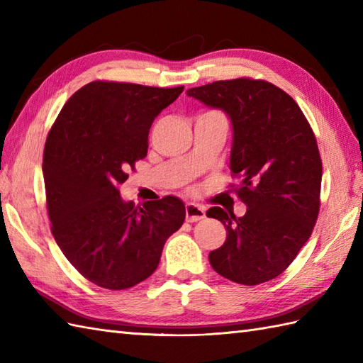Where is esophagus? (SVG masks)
<instances>
[{"instance_id": "34e87169", "label": "esophagus", "mask_w": 363, "mask_h": 363, "mask_svg": "<svg viewBox=\"0 0 363 363\" xmlns=\"http://www.w3.org/2000/svg\"><path fill=\"white\" fill-rule=\"evenodd\" d=\"M206 217V212L201 206H196V204H187L186 206V220L189 223H195L203 220Z\"/></svg>"}]
</instances>
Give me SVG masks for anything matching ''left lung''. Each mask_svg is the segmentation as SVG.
Here are the masks:
<instances>
[{
	"label": "left lung",
	"instance_id": "1",
	"mask_svg": "<svg viewBox=\"0 0 363 363\" xmlns=\"http://www.w3.org/2000/svg\"><path fill=\"white\" fill-rule=\"evenodd\" d=\"M187 95L230 117V172L242 179L230 187L248 206L240 218L221 207L207 211L228 230L211 265L237 284L274 279L309 240L320 212L323 164L309 121L295 99L264 79L215 81Z\"/></svg>",
	"mask_w": 363,
	"mask_h": 363
}]
</instances>
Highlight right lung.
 <instances>
[{
	"mask_svg": "<svg viewBox=\"0 0 363 363\" xmlns=\"http://www.w3.org/2000/svg\"><path fill=\"white\" fill-rule=\"evenodd\" d=\"M184 87L94 81L68 99L46 137L43 179L54 240L98 287L125 290L150 277L186 206L164 196L125 203L120 186L146 157L154 118Z\"/></svg>",
	"mask_w": 363,
	"mask_h": 363,
	"instance_id": "right-lung-1",
	"label": "right lung"
}]
</instances>
